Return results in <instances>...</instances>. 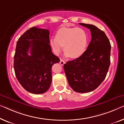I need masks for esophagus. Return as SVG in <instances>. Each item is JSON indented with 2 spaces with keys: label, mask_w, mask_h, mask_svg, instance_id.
<instances>
[{
  "label": "esophagus",
  "mask_w": 124,
  "mask_h": 124,
  "mask_svg": "<svg viewBox=\"0 0 124 124\" xmlns=\"http://www.w3.org/2000/svg\"><path fill=\"white\" fill-rule=\"evenodd\" d=\"M64 63H65V62H64L63 60H62V59H61V60H60V64H61V66H63Z\"/></svg>",
  "instance_id": "1"
}]
</instances>
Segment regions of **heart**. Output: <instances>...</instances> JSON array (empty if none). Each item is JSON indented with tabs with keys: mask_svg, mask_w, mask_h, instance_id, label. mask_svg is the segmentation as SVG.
I'll use <instances>...</instances> for the list:
<instances>
[{
	"mask_svg": "<svg viewBox=\"0 0 124 124\" xmlns=\"http://www.w3.org/2000/svg\"><path fill=\"white\" fill-rule=\"evenodd\" d=\"M88 41L85 30L81 28L62 27L57 31L56 37L50 39V44L56 54L62 51L66 57L77 58L84 54Z\"/></svg>",
	"mask_w": 124,
	"mask_h": 124,
	"instance_id": "b5f03b06",
	"label": "heart"
}]
</instances>
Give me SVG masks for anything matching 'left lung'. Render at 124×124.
<instances>
[{
    "label": "left lung",
    "instance_id": "obj_1",
    "mask_svg": "<svg viewBox=\"0 0 124 124\" xmlns=\"http://www.w3.org/2000/svg\"><path fill=\"white\" fill-rule=\"evenodd\" d=\"M80 24L90 29L91 40L84 54L64 64V70L73 91L86 93L93 91L105 80L110 64L111 44L104 32L97 27Z\"/></svg>",
    "mask_w": 124,
    "mask_h": 124
}]
</instances>
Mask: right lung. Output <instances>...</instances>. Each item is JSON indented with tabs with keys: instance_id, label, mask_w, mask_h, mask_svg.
<instances>
[{
	"instance_id": "1",
	"label": "right lung",
	"mask_w": 124,
	"mask_h": 124,
	"mask_svg": "<svg viewBox=\"0 0 124 124\" xmlns=\"http://www.w3.org/2000/svg\"><path fill=\"white\" fill-rule=\"evenodd\" d=\"M47 29L32 27L16 42L14 69L20 84L28 92L44 93L52 82V67L60 61L53 54ZM30 54H29V52Z\"/></svg>"
}]
</instances>
